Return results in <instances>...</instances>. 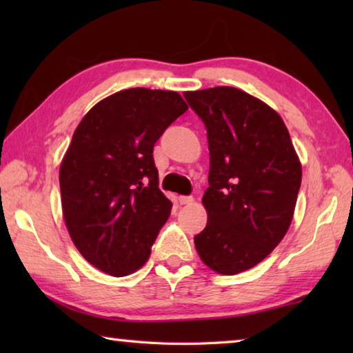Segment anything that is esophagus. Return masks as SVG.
Returning a JSON list of instances; mask_svg holds the SVG:
<instances>
[{"mask_svg": "<svg viewBox=\"0 0 353 353\" xmlns=\"http://www.w3.org/2000/svg\"><path fill=\"white\" fill-rule=\"evenodd\" d=\"M193 201H194V198L193 196H181V198H179V202H181L182 205H188V204H193Z\"/></svg>", "mask_w": 353, "mask_h": 353, "instance_id": "obj_1", "label": "esophagus"}]
</instances>
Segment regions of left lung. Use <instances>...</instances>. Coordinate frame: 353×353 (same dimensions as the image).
<instances>
[{
    "label": "left lung",
    "mask_w": 353,
    "mask_h": 353,
    "mask_svg": "<svg viewBox=\"0 0 353 353\" xmlns=\"http://www.w3.org/2000/svg\"><path fill=\"white\" fill-rule=\"evenodd\" d=\"M207 129L210 171L194 236L201 260L218 274L250 270L282 241L294 213L302 168L283 119L234 87L185 92Z\"/></svg>",
    "instance_id": "1"
}]
</instances>
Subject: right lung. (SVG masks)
I'll return each mask as SVG.
<instances>
[{
  "mask_svg": "<svg viewBox=\"0 0 353 353\" xmlns=\"http://www.w3.org/2000/svg\"><path fill=\"white\" fill-rule=\"evenodd\" d=\"M170 90L129 88L92 107L61 165L62 210L74 246L115 277L141 268L171 213L154 145L187 112Z\"/></svg>",
  "mask_w": 353,
  "mask_h": 353,
  "instance_id": "1",
  "label": "right lung"
}]
</instances>
